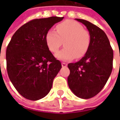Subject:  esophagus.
I'll use <instances>...</instances> for the list:
<instances>
[{
  "label": "esophagus",
  "mask_w": 120,
  "mask_h": 120,
  "mask_svg": "<svg viewBox=\"0 0 120 120\" xmlns=\"http://www.w3.org/2000/svg\"><path fill=\"white\" fill-rule=\"evenodd\" d=\"M61 65H62V67H67V64L66 63H61Z\"/></svg>",
  "instance_id": "obj_1"
}]
</instances>
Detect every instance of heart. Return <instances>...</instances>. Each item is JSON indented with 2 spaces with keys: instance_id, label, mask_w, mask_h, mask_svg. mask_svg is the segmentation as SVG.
Returning a JSON list of instances; mask_svg holds the SVG:
<instances>
[{
  "instance_id": "b5f03b06",
  "label": "heart",
  "mask_w": 120,
  "mask_h": 120,
  "mask_svg": "<svg viewBox=\"0 0 120 120\" xmlns=\"http://www.w3.org/2000/svg\"><path fill=\"white\" fill-rule=\"evenodd\" d=\"M56 30H49L45 41L49 50L53 53H57L64 42L65 47L56 54L58 59L69 61L75 57H82L88 51L91 44L90 35L79 22L67 20L57 25Z\"/></svg>"
}]
</instances>
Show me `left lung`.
I'll use <instances>...</instances> for the list:
<instances>
[{"mask_svg":"<svg viewBox=\"0 0 120 120\" xmlns=\"http://www.w3.org/2000/svg\"><path fill=\"white\" fill-rule=\"evenodd\" d=\"M86 26L91 44L79 61L69 63L68 85L72 92L82 99H90L103 89L113 69V49L103 30L89 21L75 19Z\"/></svg>","mask_w":120,"mask_h":120,"instance_id":"left-lung-1","label":"left lung"}]
</instances>
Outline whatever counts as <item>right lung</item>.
I'll list each match as a JSON object with an SVG mask.
<instances>
[{
  "label": "right lung",
  "mask_w": 120,
  "mask_h": 120,
  "mask_svg": "<svg viewBox=\"0 0 120 120\" xmlns=\"http://www.w3.org/2000/svg\"><path fill=\"white\" fill-rule=\"evenodd\" d=\"M64 17L51 16L31 20L12 37L7 48L8 75L20 94L36 101L48 94L61 62L49 50L45 36Z\"/></svg>",
  "instance_id": "add662e5"
}]
</instances>
